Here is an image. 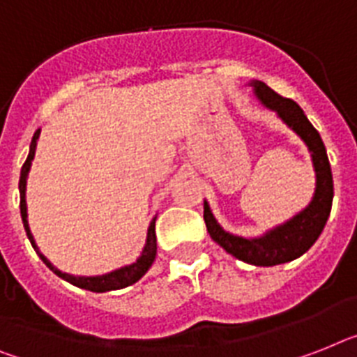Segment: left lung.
Returning <instances> with one entry per match:
<instances>
[{"label":"left lung","mask_w":357,"mask_h":357,"mask_svg":"<svg viewBox=\"0 0 357 357\" xmlns=\"http://www.w3.org/2000/svg\"><path fill=\"white\" fill-rule=\"evenodd\" d=\"M253 94L266 109L273 111L282 122L287 123L297 137L308 147L312 166L316 172V190L314 197L305 210L294 215L287 222L268 229L259 237H241L226 231L211 213L210 204L204 200V222L208 234L215 243L222 246L229 255L253 266H275L290 263L308 252L325 228L334 199V181H332L331 162L326 157L325 144L321 140L317 129L308 122L303 109L290 98H282L264 82L252 79Z\"/></svg>","instance_id":"left-lung-1"}]
</instances>
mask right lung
I'll use <instances>...</instances> for the list:
<instances>
[{
    "mask_svg": "<svg viewBox=\"0 0 357 357\" xmlns=\"http://www.w3.org/2000/svg\"><path fill=\"white\" fill-rule=\"evenodd\" d=\"M40 131L38 129L34 132V137H32L31 142V149H29V157H26L25 164L22 167V175H20V211H22V220L23 226H25L26 237L31 241L32 248L36 250V253L40 255V259L43 263L47 264L49 270L61 278L63 281L70 282V284H75L78 288H84V290L89 291H96V294H102V291H111V290H120V288L131 287L138 279H142V275H146V272L151 268L153 261L157 257V235H155V220L157 217H153V220L149 222V228H147V237H146V244H144L142 253H140V257L131 264H126V266H120L113 272L102 273V275H70V273L61 272L54 264L49 261V259L40 252V248L36 246V241L32 237L31 228H29V219H26V200H25V193H26V178H29V172H31L32 160H34V155H36V144L38 138H40Z\"/></svg>",
    "mask_w": 357,
    "mask_h": 357,
    "instance_id": "add662e5",
    "label": "right lung"
}]
</instances>
